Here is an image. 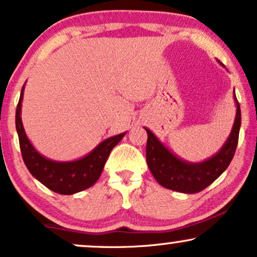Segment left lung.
<instances>
[{
    "mask_svg": "<svg viewBox=\"0 0 257 257\" xmlns=\"http://www.w3.org/2000/svg\"><path fill=\"white\" fill-rule=\"evenodd\" d=\"M233 98L237 110L230 136L218 153L203 162L192 164L181 160L168 151L149 129L145 128L148 134L146 147L147 165L161 186L181 193H197L212 184L228 168L235 155L241 128V109L236 95Z\"/></svg>",
    "mask_w": 257,
    "mask_h": 257,
    "instance_id": "8db88e82",
    "label": "left lung"
}]
</instances>
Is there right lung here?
<instances>
[{"label":"right lung","instance_id":"right-lung-1","mask_svg":"<svg viewBox=\"0 0 257 257\" xmlns=\"http://www.w3.org/2000/svg\"><path fill=\"white\" fill-rule=\"evenodd\" d=\"M24 89L25 85L22 86L20 99L16 106L15 124L26 167L35 179L59 194H73L92 186L100 177L111 149L121 141L125 133L104 140L92 152L79 160L67 162L50 160L35 151L25 133L21 119Z\"/></svg>","mask_w":257,"mask_h":257}]
</instances>
